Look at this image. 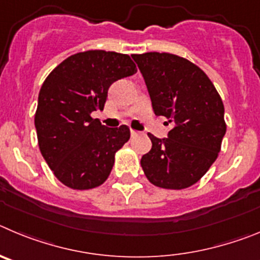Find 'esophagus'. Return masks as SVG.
<instances>
[{
  "mask_svg": "<svg viewBox=\"0 0 260 260\" xmlns=\"http://www.w3.org/2000/svg\"><path fill=\"white\" fill-rule=\"evenodd\" d=\"M131 135H132V136H137V135H139V132H137V131L131 129Z\"/></svg>",
  "mask_w": 260,
  "mask_h": 260,
  "instance_id": "34e87169",
  "label": "esophagus"
}]
</instances>
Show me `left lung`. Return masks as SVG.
<instances>
[{"instance_id": "left-lung-1", "label": "left lung", "mask_w": 260, "mask_h": 260, "mask_svg": "<svg viewBox=\"0 0 260 260\" xmlns=\"http://www.w3.org/2000/svg\"><path fill=\"white\" fill-rule=\"evenodd\" d=\"M146 83L155 115L172 123L167 139L149 133L151 150L141 167L153 185L185 189L216 160L225 135L224 105L209 76L193 62L170 53L132 54Z\"/></svg>"}]
</instances>
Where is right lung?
<instances>
[{
  "mask_svg": "<svg viewBox=\"0 0 260 260\" xmlns=\"http://www.w3.org/2000/svg\"><path fill=\"white\" fill-rule=\"evenodd\" d=\"M136 72L129 55L86 50L48 75L39 93L35 127L40 151L62 184L88 190L107 180L131 131L127 125L106 128L92 113L104 110L114 81Z\"/></svg>",
  "mask_w": 260,
  "mask_h": 260,
  "instance_id": "add662e5",
  "label": "right lung"
}]
</instances>
